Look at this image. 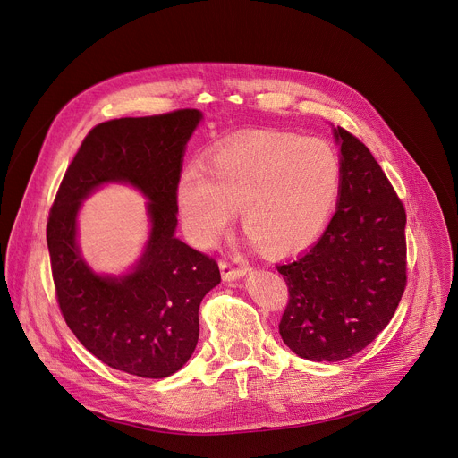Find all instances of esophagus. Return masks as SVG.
Listing matches in <instances>:
<instances>
[{
    "mask_svg": "<svg viewBox=\"0 0 458 458\" xmlns=\"http://www.w3.org/2000/svg\"><path fill=\"white\" fill-rule=\"evenodd\" d=\"M219 268H221V276L225 281H235V279H241L242 276H246L248 268L246 267H233L230 260H221L219 263Z\"/></svg>",
    "mask_w": 458,
    "mask_h": 458,
    "instance_id": "1",
    "label": "esophagus"
}]
</instances>
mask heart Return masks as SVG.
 Segmentation results:
<instances>
[{
  "instance_id": "b5f03b06",
  "label": "heart",
  "mask_w": 458,
  "mask_h": 458,
  "mask_svg": "<svg viewBox=\"0 0 458 458\" xmlns=\"http://www.w3.org/2000/svg\"><path fill=\"white\" fill-rule=\"evenodd\" d=\"M343 182L337 148L292 132H251L216 147L205 166L188 165L177 181V210L190 241L210 248L232 210L265 253L310 246L328 223Z\"/></svg>"
}]
</instances>
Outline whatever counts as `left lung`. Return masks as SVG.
Returning <instances> with one entry per match:
<instances>
[{
    "mask_svg": "<svg viewBox=\"0 0 458 458\" xmlns=\"http://www.w3.org/2000/svg\"><path fill=\"white\" fill-rule=\"evenodd\" d=\"M343 182L337 210L301 257L277 265L288 286L284 344L308 360H344L394 317L406 288V210L368 150L337 126Z\"/></svg>",
    "mask_w": 458,
    "mask_h": 458,
    "instance_id": "1",
    "label": "left lung"
}]
</instances>
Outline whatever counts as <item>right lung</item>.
Segmentation results:
<instances>
[{
	"instance_id": "1",
	"label": "right lung",
	"mask_w": 458,
	"mask_h": 458,
	"mask_svg": "<svg viewBox=\"0 0 458 458\" xmlns=\"http://www.w3.org/2000/svg\"><path fill=\"white\" fill-rule=\"evenodd\" d=\"M201 117L182 108L94 126L64 172L47 223L64 322L101 362L143 378H163L184 366L199 339V304L221 283L216 259L174 235L184 145ZM112 180L140 187L153 221L142 260L123 278L94 275L75 244L81 201Z\"/></svg>"
}]
</instances>
